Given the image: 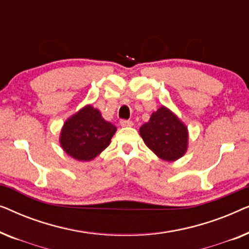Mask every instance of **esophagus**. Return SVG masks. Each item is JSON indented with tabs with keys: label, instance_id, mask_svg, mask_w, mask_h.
Returning <instances> with one entry per match:
<instances>
[{
	"label": "esophagus",
	"instance_id": "obj_1",
	"mask_svg": "<svg viewBox=\"0 0 249 249\" xmlns=\"http://www.w3.org/2000/svg\"><path fill=\"white\" fill-rule=\"evenodd\" d=\"M120 124L122 127H131L134 124H132V121L130 120H124V119H122V120H120Z\"/></svg>",
	"mask_w": 249,
	"mask_h": 249
}]
</instances>
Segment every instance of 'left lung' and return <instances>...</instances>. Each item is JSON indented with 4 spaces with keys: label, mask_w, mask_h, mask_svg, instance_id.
<instances>
[{
    "label": "left lung",
    "mask_w": 249,
    "mask_h": 249,
    "mask_svg": "<svg viewBox=\"0 0 249 249\" xmlns=\"http://www.w3.org/2000/svg\"><path fill=\"white\" fill-rule=\"evenodd\" d=\"M139 132L146 146L165 161L178 160L187 151L186 125L164 107L153 112L149 121L142 125Z\"/></svg>",
    "instance_id": "8db88e82"
}]
</instances>
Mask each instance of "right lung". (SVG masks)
Wrapping results in <instances>:
<instances>
[{"label":"right lung","mask_w":249,"mask_h":249,"mask_svg":"<svg viewBox=\"0 0 249 249\" xmlns=\"http://www.w3.org/2000/svg\"><path fill=\"white\" fill-rule=\"evenodd\" d=\"M117 128L105 121L91 107L80 110L66 121L60 144L67 154L79 161H90L110 145Z\"/></svg>","instance_id":"add662e5"}]
</instances>
